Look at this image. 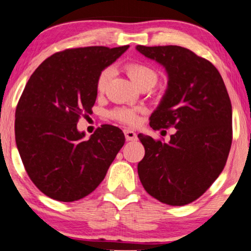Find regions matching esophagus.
<instances>
[{
    "mask_svg": "<svg viewBox=\"0 0 251 251\" xmlns=\"http://www.w3.org/2000/svg\"><path fill=\"white\" fill-rule=\"evenodd\" d=\"M124 134H125V138L127 141H136V139H138L136 133L134 131H131V129L128 128L124 129Z\"/></svg>",
    "mask_w": 251,
    "mask_h": 251,
    "instance_id": "34e87169",
    "label": "esophagus"
}]
</instances>
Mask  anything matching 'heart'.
Returning <instances> with one entry per match:
<instances>
[{
	"label": "heart",
	"mask_w": 251,
	"mask_h": 251,
	"mask_svg": "<svg viewBox=\"0 0 251 251\" xmlns=\"http://www.w3.org/2000/svg\"><path fill=\"white\" fill-rule=\"evenodd\" d=\"M125 70L129 78L138 87H141L148 82L157 81L156 72L149 66L141 64V63H129L126 65ZM110 76H111V70L110 69H104L99 75L98 80H96V89L100 94H103L108 88ZM138 115L139 109L127 108V106H119V108L113 109L109 112L110 118L119 123L126 124V125H134L138 122Z\"/></svg>",
	"instance_id": "b5f03b06"
}]
</instances>
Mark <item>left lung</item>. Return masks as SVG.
Returning <instances> with one entry per match:
<instances>
[{"label": "left lung", "mask_w": 251, "mask_h": 251, "mask_svg": "<svg viewBox=\"0 0 251 251\" xmlns=\"http://www.w3.org/2000/svg\"><path fill=\"white\" fill-rule=\"evenodd\" d=\"M166 69L169 86L150 116L155 131L176 129L170 142L139 134L145 157L138 164L146 192L169 205L202 196L226 164L232 145V104L224 80L208 59L179 46H138Z\"/></svg>", "instance_id": "1"}]
</instances>
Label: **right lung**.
Returning a JSON list of instances; mask_svg holds the SVG:
<instances>
[{"mask_svg":"<svg viewBox=\"0 0 251 251\" xmlns=\"http://www.w3.org/2000/svg\"><path fill=\"white\" fill-rule=\"evenodd\" d=\"M128 47L58 51L26 83L16 108V143L29 179L48 198L73 202L89 195L125 143L116 126L102 125L85 140L76 124L92 113L100 73Z\"/></svg>","mask_w":251,"mask_h":251,"instance_id":"right-lung-1","label":"right lung"}]
</instances>
